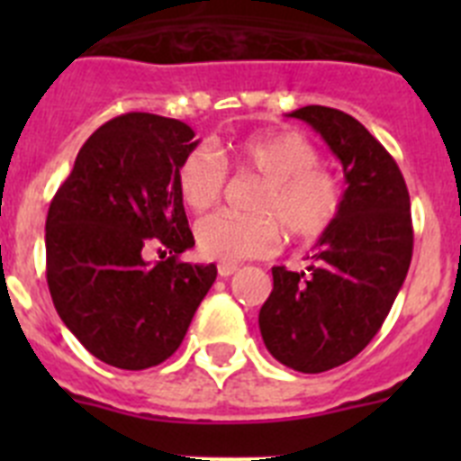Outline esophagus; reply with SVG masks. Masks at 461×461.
<instances>
[{"mask_svg": "<svg viewBox=\"0 0 461 461\" xmlns=\"http://www.w3.org/2000/svg\"><path fill=\"white\" fill-rule=\"evenodd\" d=\"M238 270H240V266H235V263H219V266H217L219 276H223V279H226V276H230V275H235Z\"/></svg>", "mask_w": 461, "mask_h": 461, "instance_id": "esophagus-1", "label": "esophagus"}]
</instances>
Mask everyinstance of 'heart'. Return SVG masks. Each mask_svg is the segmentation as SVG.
Listing matches in <instances>:
<instances>
[{
  "label": "heart",
  "instance_id": "b5f03b06",
  "mask_svg": "<svg viewBox=\"0 0 461 461\" xmlns=\"http://www.w3.org/2000/svg\"><path fill=\"white\" fill-rule=\"evenodd\" d=\"M226 168L238 177H260L263 186L251 205L256 217L212 214L195 223V249L210 260L235 263L272 254L279 247V226L291 238H319L341 210L339 177L321 164L319 149L303 133H256L189 149L175 168L182 205L191 212L217 205L226 186Z\"/></svg>",
  "mask_w": 461,
  "mask_h": 461
}]
</instances>
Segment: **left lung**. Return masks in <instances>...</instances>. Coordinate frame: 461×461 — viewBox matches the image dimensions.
Wrapping results in <instances>:
<instances>
[{"label":"left lung","instance_id":"obj_1","mask_svg":"<svg viewBox=\"0 0 461 461\" xmlns=\"http://www.w3.org/2000/svg\"><path fill=\"white\" fill-rule=\"evenodd\" d=\"M307 122L344 166L348 182L335 223L316 244L307 272L272 267L258 325L267 351L286 367L321 374L353 360L376 337L413 256L404 175L381 142L337 108L304 105Z\"/></svg>","mask_w":461,"mask_h":461}]
</instances>
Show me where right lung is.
Returning <instances> with one entry per match:
<instances>
[{"instance_id":"add662e5","label":"right lung","mask_w":461,"mask_h":461,"mask_svg":"<svg viewBox=\"0 0 461 461\" xmlns=\"http://www.w3.org/2000/svg\"><path fill=\"white\" fill-rule=\"evenodd\" d=\"M180 120L126 113L80 148L46 219L52 304L76 339L105 365L148 369L168 360L217 266L180 260L194 247L175 168L194 149ZM154 249L157 264L144 254Z\"/></svg>"}]
</instances>
